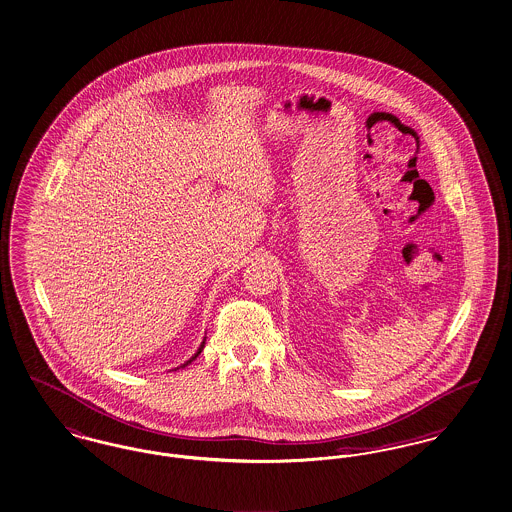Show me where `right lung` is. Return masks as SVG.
Returning <instances> with one entry per match:
<instances>
[{
	"label": "right lung",
	"mask_w": 512,
	"mask_h": 512,
	"mask_svg": "<svg viewBox=\"0 0 512 512\" xmlns=\"http://www.w3.org/2000/svg\"><path fill=\"white\" fill-rule=\"evenodd\" d=\"M204 342H206V338H204V340H202V344H200L199 350H197V352H195V356L191 357V359H187V361H185V363H183V365H179V367H185V365H189V363H191V361H195V359H197V357H199L200 352H202V348H204ZM179 367H178V369H179Z\"/></svg>",
	"instance_id": "right-lung-1"
}]
</instances>
